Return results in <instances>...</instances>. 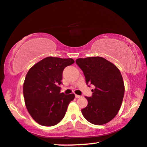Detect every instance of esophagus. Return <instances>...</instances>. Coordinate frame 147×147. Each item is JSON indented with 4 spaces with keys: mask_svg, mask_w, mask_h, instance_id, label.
<instances>
[{
    "mask_svg": "<svg viewBox=\"0 0 147 147\" xmlns=\"http://www.w3.org/2000/svg\"><path fill=\"white\" fill-rule=\"evenodd\" d=\"M75 97L76 98H80V97H81L80 95H75Z\"/></svg>",
    "mask_w": 147,
    "mask_h": 147,
    "instance_id": "1",
    "label": "esophagus"
}]
</instances>
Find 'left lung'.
Listing matches in <instances>:
<instances>
[{
    "instance_id": "1",
    "label": "left lung",
    "mask_w": 147,
    "mask_h": 147,
    "mask_svg": "<svg viewBox=\"0 0 147 147\" xmlns=\"http://www.w3.org/2000/svg\"><path fill=\"white\" fill-rule=\"evenodd\" d=\"M76 63L82 69L86 84L95 86L92 97H86L88 105L82 113L95 125L107 124L119 111L124 95V84L117 67L101 57L79 58Z\"/></svg>"
}]
</instances>
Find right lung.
I'll return each instance as SVG.
<instances>
[{"mask_svg":"<svg viewBox=\"0 0 147 147\" xmlns=\"http://www.w3.org/2000/svg\"><path fill=\"white\" fill-rule=\"evenodd\" d=\"M74 63L71 58L48 57L28 71L23 84V96L28 112L38 124L53 126L63 118L74 94L61 93L59 85L64 69Z\"/></svg>","mask_w":147,"mask_h":147,"instance_id":"add662e5","label":"right lung"}]
</instances>
